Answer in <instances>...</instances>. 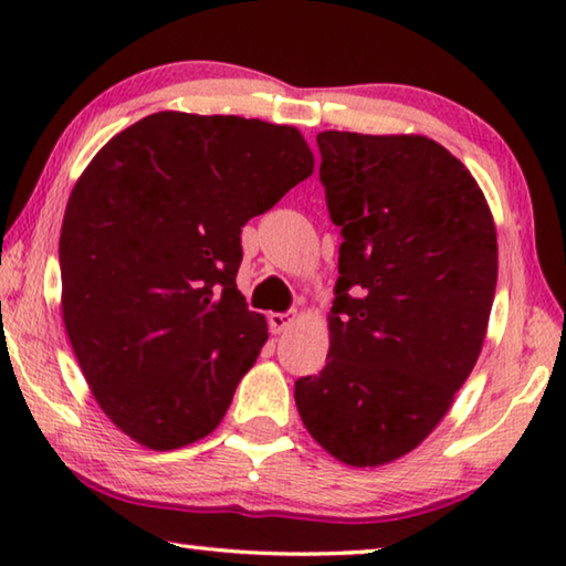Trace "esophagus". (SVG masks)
Wrapping results in <instances>:
<instances>
[{"label":"esophagus","mask_w":566,"mask_h":566,"mask_svg":"<svg viewBox=\"0 0 566 566\" xmlns=\"http://www.w3.org/2000/svg\"><path fill=\"white\" fill-rule=\"evenodd\" d=\"M295 321V313H268V325H271L273 333L289 331Z\"/></svg>","instance_id":"obj_1"}]
</instances>
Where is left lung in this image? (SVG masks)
Returning <instances> with one entry per match:
<instances>
[{"instance_id": "obj_1", "label": "left lung", "mask_w": 566, "mask_h": 566, "mask_svg": "<svg viewBox=\"0 0 566 566\" xmlns=\"http://www.w3.org/2000/svg\"><path fill=\"white\" fill-rule=\"evenodd\" d=\"M340 228L331 350L295 380L308 432L375 468L418 448L480 358L497 285V233L480 186L428 136L318 134Z\"/></svg>"}]
</instances>
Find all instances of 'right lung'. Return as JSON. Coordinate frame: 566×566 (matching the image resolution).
<instances>
[{"instance_id": "add662e5", "label": "right lung", "mask_w": 566, "mask_h": 566, "mask_svg": "<svg viewBox=\"0 0 566 566\" xmlns=\"http://www.w3.org/2000/svg\"><path fill=\"white\" fill-rule=\"evenodd\" d=\"M313 174L298 128L158 112L69 196L62 313L96 402L151 450L206 438L268 338L235 289L241 228Z\"/></svg>"}]
</instances>
